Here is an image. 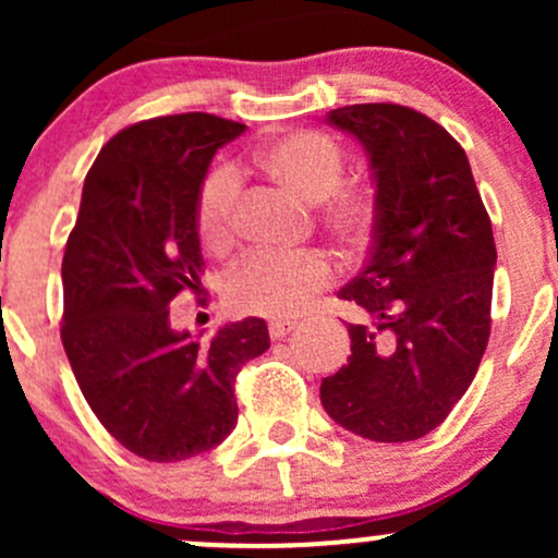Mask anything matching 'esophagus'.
I'll use <instances>...</instances> for the list:
<instances>
[{
    "label": "esophagus",
    "mask_w": 558,
    "mask_h": 558,
    "mask_svg": "<svg viewBox=\"0 0 558 558\" xmlns=\"http://www.w3.org/2000/svg\"><path fill=\"white\" fill-rule=\"evenodd\" d=\"M296 330V323H291V319H283V323H270V338L272 341H283L286 336H291V332Z\"/></svg>",
    "instance_id": "34e87169"
}]
</instances>
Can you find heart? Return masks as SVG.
Listing matches in <instances>:
<instances>
[{
	"instance_id": "b5f03b06",
	"label": "heart",
	"mask_w": 558,
	"mask_h": 558,
	"mask_svg": "<svg viewBox=\"0 0 558 558\" xmlns=\"http://www.w3.org/2000/svg\"><path fill=\"white\" fill-rule=\"evenodd\" d=\"M252 168L286 194L323 207V226L341 243L360 246L375 226L377 202L367 185H341L345 155L319 131L280 133L259 146ZM239 183L233 170L213 168L198 183L194 226L209 254L228 252L235 235ZM332 280L330 262L319 254L278 257L248 254L222 280V299L235 315L293 317L312 304Z\"/></svg>"
}]
</instances>
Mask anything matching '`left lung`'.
I'll use <instances>...</instances> for the list:
<instances>
[{
	"mask_svg": "<svg viewBox=\"0 0 558 558\" xmlns=\"http://www.w3.org/2000/svg\"><path fill=\"white\" fill-rule=\"evenodd\" d=\"M328 123L367 151L377 213L369 257L338 293L364 323H349V364L323 377L319 399L345 430L407 444L448 417L488 345L490 217L464 149L427 114L351 105Z\"/></svg>",
	"mask_w": 558,
	"mask_h": 558,
	"instance_id": "8db88e82",
	"label": "left lung"
}]
</instances>
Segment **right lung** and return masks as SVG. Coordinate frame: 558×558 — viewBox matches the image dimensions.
Listing matches in <instances>:
<instances>
[{"mask_svg":"<svg viewBox=\"0 0 558 558\" xmlns=\"http://www.w3.org/2000/svg\"><path fill=\"white\" fill-rule=\"evenodd\" d=\"M246 125L207 112L141 120L101 146L62 257V345L107 433L149 462L220 446L239 420V369L270 349L246 317L213 341L170 328V301L202 293L194 226L215 151Z\"/></svg>","mask_w":558,"mask_h":558,"instance_id":"obj_1","label":"right lung"}]
</instances>
